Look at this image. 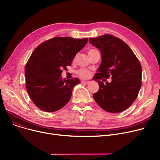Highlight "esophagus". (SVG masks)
Listing matches in <instances>:
<instances>
[{
  "instance_id": "1",
  "label": "esophagus",
  "mask_w": 160,
  "mask_h": 160,
  "mask_svg": "<svg viewBox=\"0 0 160 160\" xmlns=\"http://www.w3.org/2000/svg\"><path fill=\"white\" fill-rule=\"evenodd\" d=\"M81 83H82V84H88V83H89V81H85V80H82Z\"/></svg>"
}]
</instances>
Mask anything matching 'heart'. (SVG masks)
Returning <instances> with one entry per match:
<instances>
[{"mask_svg":"<svg viewBox=\"0 0 160 160\" xmlns=\"http://www.w3.org/2000/svg\"><path fill=\"white\" fill-rule=\"evenodd\" d=\"M93 50H94V49H91V50H89V52L93 51ZM89 52H88V53H89ZM78 75L80 76V77L81 78H88V77H89V74H90V72H89L88 70H87V69H80V70L78 71Z\"/></svg>","mask_w":160,"mask_h":160,"instance_id":"b5f03b06","label":"heart"}]
</instances>
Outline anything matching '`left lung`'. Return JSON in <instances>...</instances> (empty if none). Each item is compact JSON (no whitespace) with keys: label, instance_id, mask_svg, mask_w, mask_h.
Masks as SVG:
<instances>
[{"label":"left lung","instance_id":"1","mask_svg":"<svg viewBox=\"0 0 160 160\" xmlns=\"http://www.w3.org/2000/svg\"><path fill=\"white\" fill-rule=\"evenodd\" d=\"M89 43L98 48L102 62L93 77L99 89L93 97L104 110L121 112L128 108L137 98L141 87L142 68L130 47L112 35L105 34L89 38ZM112 77L106 85L98 81Z\"/></svg>","mask_w":160,"mask_h":160}]
</instances>
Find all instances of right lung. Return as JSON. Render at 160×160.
I'll return each mask as SVG.
<instances>
[{
  "mask_svg": "<svg viewBox=\"0 0 160 160\" xmlns=\"http://www.w3.org/2000/svg\"><path fill=\"white\" fill-rule=\"evenodd\" d=\"M88 41V38L56 37L33 50L25 67V80L28 93L40 110L54 112L68 103L73 88L80 81L78 78L63 79L62 69L71 65Z\"/></svg>",
  "mask_w": 160,
  "mask_h": 160,
  "instance_id": "1",
  "label": "right lung"
}]
</instances>
